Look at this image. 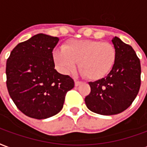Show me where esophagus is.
<instances>
[{
	"label": "esophagus",
	"mask_w": 147,
	"mask_h": 147,
	"mask_svg": "<svg viewBox=\"0 0 147 147\" xmlns=\"http://www.w3.org/2000/svg\"><path fill=\"white\" fill-rule=\"evenodd\" d=\"M81 83H82V82H79V81H76V80L75 81V86H79Z\"/></svg>",
	"instance_id": "obj_1"
}]
</instances>
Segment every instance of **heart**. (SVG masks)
Here are the masks:
<instances>
[{
    "label": "heart",
    "instance_id": "heart-1",
    "mask_svg": "<svg viewBox=\"0 0 147 147\" xmlns=\"http://www.w3.org/2000/svg\"><path fill=\"white\" fill-rule=\"evenodd\" d=\"M116 50L111 43L93 40H71L53 52V61L65 74L73 72L79 63V71L90 80L104 78L112 69Z\"/></svg>",
    "mask_w": 147,
    "mask_h": 147
}]
</instances>
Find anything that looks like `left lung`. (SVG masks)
Returning a JSON list of instances; mask_svg holds the SVG:
<instances>
[{
    "mask_svg": "<svg viewBox=\"0 0 147 147\" xmlns=\"http://www.w3.org/2000/svg\"><path fill=\"white\" fill-rule=\"evenodd\" d=\"M116 60L107 76L90 82L91 92L85 98L88 109L102 115H117L126 110L140 88L141 66L135 51L117 36L112 39Z\"/></svg>",
    "mask_w": 147,
    "mask_h": 147,
    "instance_id": "1",
    "label": "left lung"
}]
</instances>
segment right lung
I'll return each mask as SVG.
<instances>
[{"mask_svg":"<svg viewBox=\"0 0 147 147\" xmlns=\"http://www.w3.org/2000/svg\"><path fill=\"white\" fill-rule=\"evenodd\" d=\"M58 37L36 34L13 49L6 63L7 88L24 115L45 119L62 109L65 95L75 86L54 69L53 50Z\"/></svg>","mask_w":147,"mask_h":147,"instance_id":"1","label":"right lung"}]
</instances>
